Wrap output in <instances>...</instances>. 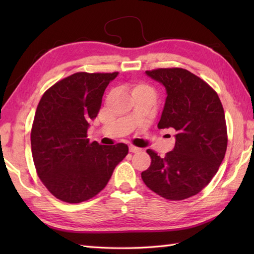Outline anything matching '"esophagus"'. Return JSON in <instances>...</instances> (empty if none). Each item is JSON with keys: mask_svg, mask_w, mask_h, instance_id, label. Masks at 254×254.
<instances>
[{"mask_svg": "<svg viewBox=\"0 0 254 254\" xmlns=\"http://www.w3.org/2000/svg\"><path fill=\"white\" fill-rule=\"evenodd\" d=\"M128 150H130L131 153H138V152H141V148H138V147H135V146H133V145H130V147H128Z\"/></svg>", "mask_w": 254, "mask_h": 254, "instance_id": "34e87169", "label": "esophagus"}]
</instances>
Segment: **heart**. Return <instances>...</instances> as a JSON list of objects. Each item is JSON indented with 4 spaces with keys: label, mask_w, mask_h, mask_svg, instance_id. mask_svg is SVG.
<instances>
[{
    "label": "heart",
    "mask_w": 254,
    "mask_h": 254,
    "mask_svg": "<svg viewBox=\"0 0 254 254\" xmlns=\"http://www.w3.org/2000/svg\"><path fill=\"white\" fill-rule=\"evenodd\" d=\"M147 95L155 97V93L152 87L146 84H135L132 86V95Z\"/></svg>",
    "instance_id": "heart-1"
}]
</instances>
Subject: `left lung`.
Here are the masks:
<instances>
[{
  "label": "left lung",
  "mask_w": 254,
  "mask_h": 254,
  "mask_svg": "<svg viewBox=\"0 0 254 254\" xmlns=\"http://www.w3.org/2000/svg\"><path fill=\"white\" fill-rule=\"evenodd\" d=\"M166 89L159 128H174L176 145L161 158L152 149L149 168L142 172L147 188L180 201L195 195L216 175L227 149V128L219 97L208 84L185 68L145 72Z\"/></svg>",
  "instance_id": "obj_1"
}]
</instances>
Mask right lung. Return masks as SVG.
I'll return each instance as SVG.
<instances>
[{
	"mask_svg": "<svg viewBox=\"0 0 254 254\" xmlns=\"http://www.w3.org/2000/svg\"><path fill=\"white\" fill-rule=\"evenodd\" d=\"M115 73H75L41 97L31 128V153L37 174L53 195L80 203L104 189L128 152L127 144L89 143L90 121L100 109Z\"/></svg>",
	"mask_w": 254,
	"mask_h": 254,
	"instance_id": "obj_1",
	"label": "right lung"
}]
</instances>
